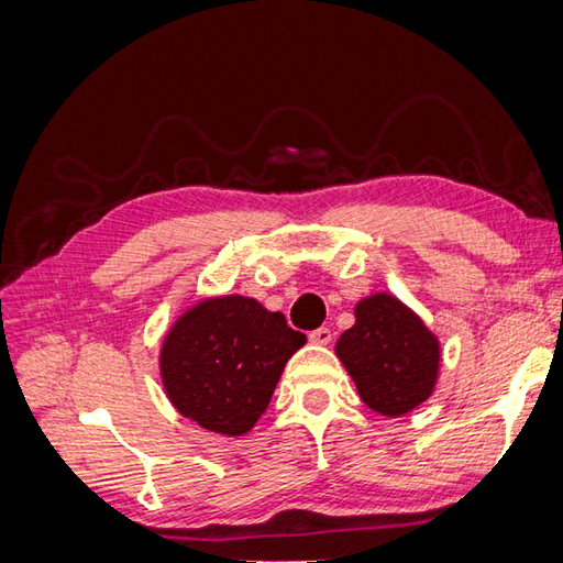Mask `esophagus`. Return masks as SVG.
<instances>
[{"mask_svg":"<svg viewBox=\"0 0 563 563\" xmlns=\"http://www.w3.org/2000/svg\"><path fill=\"white\" fill-rule=\"evenodd\" d=\"M310 343L312 345H329L331 343V331L329 329H317L310 333Z\"/></svg>","mask_w":563,"mask_h":563,"instance_id":"obj_1","label":"esophagus"}]
</instances>
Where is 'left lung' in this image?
I'll return each instance as SVG.
<instances>
[{"instance_id": "8db88e82", "label": "left lung", "mask_w": 563, "mask_h": 563, "mask_svg": "<svg viewBox=\"0 0 563 563\" xmlns=\"http://www.w3.org/2000/svg\"><path fill=\"white\" fill-rule=\"evenodd\" d=\"M362 401L399 418L432 397L441 366L439 338L391 294H371L354 305V323L335 343Z\"/></svg>"}]
</instances>
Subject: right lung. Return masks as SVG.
<instances>
[{"label": "right lung", "instance_id": "right-lung-1", "mask_svg": "<svg viewBox=\"0 0 563 563\" xmlns=\"http://www.w3.org/2000/svg\"><path fill=\"white\" fill-rule=\"evenodd\" d=\"M305 343V333L255 298H203L162 340V385L183 418L216 434L242 437L265 413L286 362Z\"/></svg>", "mask_w": 563, "mask_h": 563}]
</instances>
